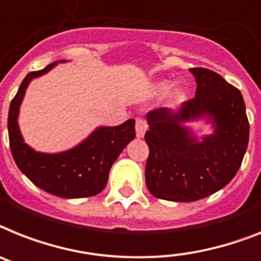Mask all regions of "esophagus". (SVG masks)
<instances>
[{
	"label": "esophagus",
	"instance_id": "34e87169",
	"mask_svg": "<svg viewBox=\"0 0 261 261\" xmlns=\"http://www.w3.org/2000/svg\"><path fill=\"white\" fill-rule=\"evenodd\" d=\"M135 130H137L138 138H143L144 133L147 130V122L143 118H137V120H135Z\"/></svg>",
	"mask_w": 261,
	"mask_h": 261
}]
</instances>
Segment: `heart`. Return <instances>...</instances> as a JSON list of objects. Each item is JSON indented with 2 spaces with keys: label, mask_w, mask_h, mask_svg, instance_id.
<instances>
[{
  "label": "heart",
  "mask_w": 261,
  "mask_h": 261,
  "mask_svg": "<svg viewBox=\"0 0 261 261\" xmlns=\"http://www.w3.org/2000/svg\"><path fill=\"white\" fill-rule=\"evenodd\" d=\"M168 87H170V82H167V81H163V82L158 83L156 90L162 93V91H166ZM181 95H183V91H181L180 87H174V89L170 90V93H168V99L172 100V102H175V100L180 99Z\"/></svg>",
  "instance_id": "1"
}]
</instances>
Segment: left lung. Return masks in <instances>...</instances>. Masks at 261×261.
Returning a JSON list of instances; mask_svg holds the SVG:
<instances>
[{
    "mask_svg": "<svg viewBox=\"0 0 261 261\" xmlns=\"http://www.w3.org/2000/svg\"><path fill=\"white\" fill-rule=\"evenodd\" d=\"M190 71L198 85L195 97L176 111L161 107L146 115V185L155 198L170 201L199 200L228 185L249 139L242 93L215 71ZM199 119L212 122V135L198 138L185 126Z\"/></svg>",
    "mask_w": 261,
    "mask_h": 261,
    "instance_id": "left-lung-1",
    "label": "left lung"
}]
</instances>
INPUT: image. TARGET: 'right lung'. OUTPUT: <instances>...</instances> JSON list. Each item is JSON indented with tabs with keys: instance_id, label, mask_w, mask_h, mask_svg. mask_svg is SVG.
Returning a JSON list of instances; mask_svg holds the SVG:
<instances>
[{
	"instance_id": "1",
	"label": "right lung",
	"mask_w": 261,
	"mask_h": 261,
	"mask_svg": "<svg viewBox=\"0 0 261 261\" xmlns=\"http://www.w3.org/2000/svg\"><path fill=\"white\" fill-rule=\"evenodd\" d=\"M56 61L25 76L9 107L8 131L10 150L22 174L43 191L65 199L87 198L99 194L107 185L109 172L117 158L135 138V120L119 126H100L75 147L57 154L38 152L23 142L18 126L19 106L32 80L49 73Z\"/></svg>"
}]
</instances>
